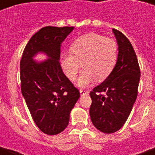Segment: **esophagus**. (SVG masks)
I'll return each instance as SVG.
<instances>
[{"mask_svg":"<svg viewBox=\"0 0 155 155\" xmlns=\"http://www.w3.org/2000/svg\"><path fill=\"white\" fill-rule=\"evenodd\" d=\"M79 92H80L81 95H84V94H88V93H89V91H84V90H80V91H79Z\"/></svg>","mask_w":155,"mask_h":155,"instance_id":"esophagus-1","label":"esophagus"}]
</instances>
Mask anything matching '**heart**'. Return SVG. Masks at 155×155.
Instances as JSON below:
<instances>
[{
    "label": "heart",
    "mask_w": 155,
    "mask_h": 155,
    "mask_svg": "<svg viewBox=\"0 0 155 155\" xmlns=\"http://www.w3.org/2000/svg\"><path fill=\"white\" fill-rule=\"evenodd\" d=\"M71 51L62 56L61 63L65 75L74 81L80 71L84 70L78 78V85L86 86L97 80L106 79L113 71L118 57L116 40L97 33H87L75 40Z\"/></svg>",
    "instance_id": "1"
}]
</instances>
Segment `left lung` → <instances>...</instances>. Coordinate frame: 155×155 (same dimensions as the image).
<instances>
[{
    "instance_id": "8db88e82",
    "label": "left lung",
    "mask_w": 155,
    "mask_h": 155,
    "mask_svg": "<svg viewBox=\"0 0 155 155\" xmlns=\"http://www.w3.org/2000/svg\"><path fill=\"white\" fill-rule=\"evenodd\" d=\"M118 45V57L111 74L95 87L90 95L92 103L90 116L93 125L105 134H112L123 126L137 97L140 67L128 38L113 29Z\"/></svg>"
}]
</instances>
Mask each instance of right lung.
<instances>
[{
	"instance_id": "add662e5",
	"label": "right lung",
	"mask_w": 155,
	"mask_h": 155,
	"mask_svg": "<svg viewBox=\"0 0 155 155\" xmlns=\"http://www.w3.org/2000/svg\"><path fill=\"white\" fill-rule=\"evenodd\" d=\"M73 29L41 28L28 41L20 64L22 96L35 124L49 135L59 134L68 126L70 113L80 97L59 63L61 44ZM39 52H44L48 58L33 61Z\"/></svg>"
}]
</instances>
